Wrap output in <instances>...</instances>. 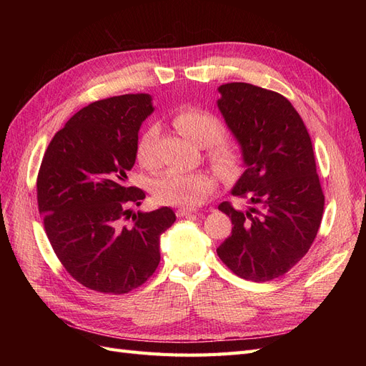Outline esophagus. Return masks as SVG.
Returning a JSON list of instances; mask_svg holds the SVG:
<instances>
[{"label":"esophagus","mask_w":366,"mask_h":366,"mask_svg":"<svg viewBox=\"0 0 366 366\" xmlns=\"http://www.w3.org/2000/svg\"><path fill=\"white\" fill-rule=\"evenodd\" d=\"M197 210H194V209H187V207H180V209H177V217H187V215H191V214H195Z\"/></svg>","instance_id":"obj_1"}]
</instances>
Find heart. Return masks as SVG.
<instances>
[{"label": "heart", "instance_id": "heart-1", "mask_svg": "<svg viewBox=\"0 0 366 366\" xmlns=\"http://www.w3.org/2000/svg\"><path fill=\"white\" fill-rule=\"evenodd\" d=\"M172 124L182 136L200 147H207V159L214 169L224 179H232L241 169V151L226 134L219 120L206 109L186 105L172 114ZM157 128L151 125L142 132L136 157L142 164H151L154 160V142ZM215 189V179L206 171L184 172L168 169L162 172L152 184V194L163 204L195 207L202 204Z\"/></svg>", "mask_w": 366, "mask_h": 366}]
</instances>
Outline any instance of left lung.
<instances>
[{
	"label": "left lung",
	"mask_w": 366,
	"mask_h": 366,
	"mask_svg": "<svg viewBox=\"0 0 366 366\" xmlns=\"http://www.w3.org/2000/svg\"><path fill=\"white\" fill-rule=\"evenodd\" d=\"M218 92V108L246 164L232 195L249 207L218 206L234 227L217 253L239 278L272 281L304 258L322 221L325 197L312 139L282 94L246 82L224 84Z\"/></svg>",
	"instance_id": "obj_1"
}]
</instances>
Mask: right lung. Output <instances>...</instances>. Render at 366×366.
I'll return each instance as SVG.
<instances>
[{
  "mask_svg": "<svg viewBox=\"0 0 366 366\" xmlns=\"http://www.w3.org/2000/svg\"><path fill=\"white\" fill-rule=\"evenodd\" d=\"M151 96L124 94L77 112L51 139L38 172V209L58 259L86 289L125 295L145 284L160 262L169 207L132 214L145 192L128 186ZM127 219L131 225H125Z\"/></svg>",
  "mask_w": 366,
  "mask_h": 366,
  "instance_id": "1",
  "label": "right lung"
}]
</instances>
